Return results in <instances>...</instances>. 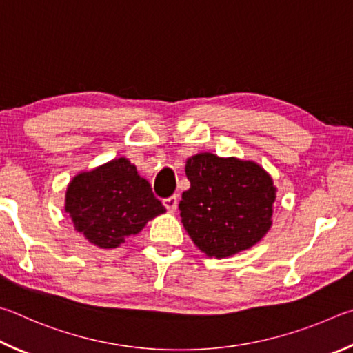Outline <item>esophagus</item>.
<instances>
[{"label": "esophagus", "mask_w": 353, "mask_h": 353, "mask_svg": "<svg viewBox=\"0 0 353 353\" xmlns=\"http://www.w3.org/2000/svg\"><path fill=\"white\" fill-rule=\"evenodd\" d=\"M163 205L165 206V209L169 212H175L176 208H178V196L173 195V196H169V199H165L163 201Z\"/></svg>", "instance_id": "obj_1"}]
</instances>
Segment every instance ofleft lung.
<instances>
[{
	"label": "left lung",
	"instance_id": "8db88e82",
	"mask_svg": "<svg viewBox=\"0 0 353 353\" xmlns=\"http://www.w3.org/2000/svg\"><path fill=\"white\" fill-rule=\"evenodd\" d=\"M181 221L208 257L250 250L270 231L277 189L261 164L205 152L188 158Z\"/></svg>",
	"mask_w": 353,
	"mask_h": 353
}]
</instances>
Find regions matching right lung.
<instances>
[{
	"instance_id": "add662e5",
	"label": "right lung",
	"mask_w": 353,
	"mask_h": 353,
	"mask_svg": "<svg viewBox=\"0 0 353 353\" xmlns=\"http://www.w3.org/2000/svg\"><path fill=\"white\" fill-rule=\"evenodd\" d=\"M65 212L91 245L111 250L139 234L165 208L136 165L121 157L79 172L66 188Z\"/></svg>"
}]
</instances>
